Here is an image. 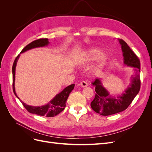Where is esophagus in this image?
<instances>
[{
	"mask_svg": "<svg viewBox=\"0 0 152 152\" xmlns=\"http://www.w3.org/2000/svg\"><path fill=\"white\" fill-rule=\"evenodd\" d=\"M80 86H81L82 87H86L87 86H88V84H87V82H85V81L81 82L80 83Z\"/></svg>",
	"mask_w": 152,
	"mask_h": 152,
	"instance_id": "esophagus-1",
	"label": "esophagus"
}]
</instances>
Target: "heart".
Returning a JSON list of instances; mask_svg holds the SVG:
<instances>
[{
    "mask_svg": "<svg viewBox=\"0 0 152 152\" xmlns=\"http://www.w3.org/2000/svg\"><path fill=\"white\" fill-rule=\"evenodd\" d=\"M96 59L94 66L92 68V72L95 74L102 72L108 61V56L98 48H90L82 54L78 60V65H85Z\"/></svg>",
    "mask_w": 152,
    "mask_h": 152,
    "instance_id": "1",
    "label": "heart"
}]
</instances>
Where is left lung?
Segmentation results:
<instances>
[{"label":"left lung","mask_w":152,"mask_h":152,"mask_svg":"<svg viewBox=\"0 0 152 152\" xmlns=\"http://www.w3.org/2000/svg\"><path fill=\"white\" fill-rule=\"evenodd\" d=\"M124 56V64L134 68V73L131 77L130 84L121 95L112 96L104 88L100 79L92 82L95 87L96 95L91 107L101 115L108 116L121 112L130 105L140 90V61L136 54L122 39H118Z\"/></svg>","instance_id":"8db88e82"}]
</instances>
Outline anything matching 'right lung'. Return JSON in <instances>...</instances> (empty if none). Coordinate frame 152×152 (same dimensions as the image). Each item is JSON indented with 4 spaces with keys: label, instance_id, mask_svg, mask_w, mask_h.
Masks as SVG:
<instances>
[{
    "label": "right lung",
    "instance_id": "1",
    "mask_svg": "<svg viewBox=\"0 0 152 152\" xmlns=\"http://www.w3.org/2000/svg\"><path fill=\"white\" fill-rule=\"evenodd\" d=\"M49 44L48 39H40L38 40H36L31 42L29 44L25 47L21 51L20 54L26 52V50H28L30 49L36 48H42L45 47L48 45ZM20 54H18V56L16 58L15 61H14L12 72V89L13 92L15 93L16 97L20 99L19 97L17 96L16 91H15V72H16V66L17 61L18 59L20 58ZM75 84H73L65 87L61 93L56 94L55 97L50 101V102L47 104L43 106H40V107H34V106H30L26 104L24 102L21 101V103L24 106V107L28 110V112L34 114L39 115L40 116H45L48 117H53L57 115L60 112H61L63 110L65 109L66 107V102L68 98L69 94L72 92V91L74 88Z\"/></svg>",
    "mask_w": 152,
    "mask_h": 152
}]
</instances>
